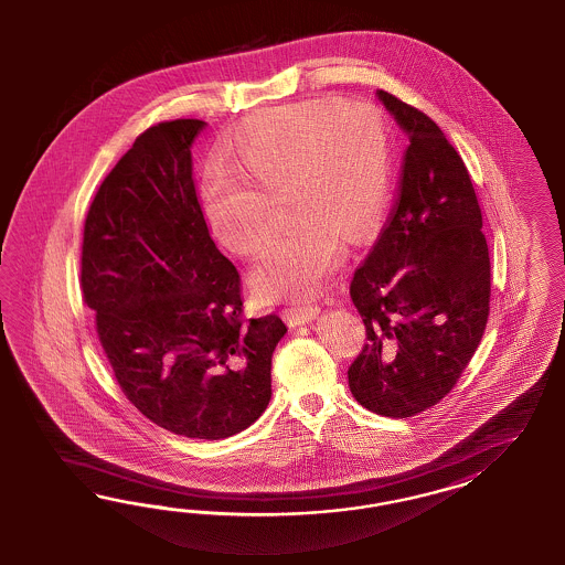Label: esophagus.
Wrapping results in <instances>:
<instances>
[{"mask_svg": "<svg viewBox=\"0 0 565 565\" xmlns=\"http://www.w3.org/2000/svg\"><path fill=\"white\" fill-rule=\"evenodd\" d=\"M319 312H321V308L315 307V305H291L286 308V319L290 326H305L308 321H312Z\"/></svg>", "mask_w": 565, "mask_h": 565, "instance_id": "1", "label": "esophagus"}]
</instances>
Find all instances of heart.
<instances>
[{
    "label": "heart",
    "mask_w": 565,
    "mask_h": 565,
    "mask_svg": "<svg viewBox=\"0 0 565 565\" xmlns=\"http://www.w3.org/2000/svg\"><path fill=\"white\" fill-rule=\"evenodd\" d=\"M223 170L201 190L209 234L250 257L267 238L263 194L284 190L290 227L250 274L267 300L321 290L345 255V236L369 238L392 196V142L371 103L310 99L258 111L223 140Z\"/></svg>",
    "instance_id": "b5f03b06"
}]
</instances>
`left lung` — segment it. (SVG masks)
I'll use <instances>...</instances> for the list:
<instances>
[{"mask_svg": "<svg viewBox=\"0 0 565 565\" xmlns=\"http://www.w3.org/2000/svg\"><path fill=\"white\" fill-rule=\"evenodd\" d=\"M376 97L411 145L394 213L350 284L366 343L348 385L366 411L406 418L444 399L477 352L491 263L462 157L423 111Z\"/></svg>", "mask_w": 565, "mask_h": 565, "instance_id": "left-lung-1", "label": "left lung"}]
</instances>
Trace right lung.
Wrapping results in <instances>:
<instances>
[{
  "mask_svg": "<svg viewBox=\"0 0 565 565\" xmlns=\"http://www.w3.org/2000/svg\"><path fill=\"white\" fill-rule=\"evenodd\" d=\"M201 120L161 121L88 209L81 284L121 392L157 427L225 439L271 399L277 315L242 321L239 275L206 230L192 175Z\"/></svg>",
  "mask_w": 565,
  "mask_h": 565,
  "instance_id": "obj_1",
  "label": "right lung"
}]
</instances>
